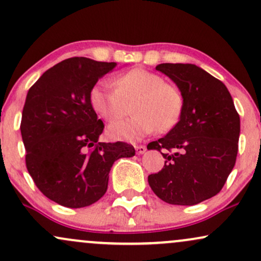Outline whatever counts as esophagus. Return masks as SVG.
<instances>
[{
	"label": "esophagus",
	"instance_id": "1",
	"mask_svg": "<svg viewBox=\"0 0 261 261\" xmlns=\"http://www.w3.org/2000/svg\"><path fill=\"white\" fill-rule=\"evenodd\" d=\"M135 149H136L137 153H139V154H142V153H145L146 151H147V147H146V146L140 145V146H135Z\"/></svg>",
	"mask_w": 261,
	"mask_h": 261
}]
</instances>
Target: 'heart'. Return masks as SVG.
<instances>
[{"instance_id": "1", "label": "heart", "mask_w": 261, "mask_h": 261, "mask_svg": "<svg viewBox=\"0 0 261 261\" xmlns=\"http://www.w3.org/2000/svg\"><path fill=\"white\" fill-rule=\"evenodd\" d=\"M113 89L101 83L93 86L89 104L101 119L112 121L131 104L130 119L109 124L107 134L113 140L140 141L145 136L168 133L178 124L184 110V94L175 83L166 82L161 74L135 67L119 74L112 82Z\"/></svg>"}]
</instances>
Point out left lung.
I'll return each mask as SVG.
<instances>
[{"mask_svg": "<svg viewBox=\"0 0 261 261\" xmlns=\"http://www.w3.org/2000/svg\"><path fill=\"white\" fill-rule=\"evenodd\" d=\"M155 70L181 89L184 110L166 136L148 143L166 158L162 170L148 175V184L163 201L196 205L217 195L234 167L239 114L227 87L202 68L161 64Z\"/></svg>", "mask_w": 261, "mask_h": 261, "instance_id": "8db88e82", "label": "left lung"}]
</instances>
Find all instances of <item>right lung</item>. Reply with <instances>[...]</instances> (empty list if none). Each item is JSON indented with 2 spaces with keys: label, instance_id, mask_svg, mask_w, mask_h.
<instances>
[{
  "label": "right lung",
  "instance_id": "obj_1",
  "mask_svg": "<svg viewBox=\"0 0 261 261\" xmlns=\"http://www.w3.org/2000/svg\"><path fill=\"white\" fill-rule=\"evenodd\" d=\"M116 62L71 58L41 74L29 88L20 121L25 166L47 199L71 208L89 206L106 194L114 162L133 157L126 142H99L104 124L89 92Z\"/></svg>",
  "mask_w": 261,
  "mask_h": 261
}]
</instances>
